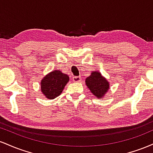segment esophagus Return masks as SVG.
I'll return each mask as SVG.
<instances>
[{
	"mask_svg": "<svg viewBox=\"0 0 153 153\" xmlns=\"http://www.w3.org/2000/svg\"><path fill=\"white\" fill-rule=\"evenodd\" d=\"M73 82H80V76H74V77H73Z\"/></svg>",
	"mask_w": 153,
	"mask_h": 153,
	"instance_id": "34e87169",
	"label": "esophagus"
}]
</instances>
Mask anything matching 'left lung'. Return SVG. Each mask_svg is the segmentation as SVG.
Segmentation results:
<instances>
[{
  "instance_id": "8db88e82",
  "label": "left lung",
  "mask_w": 153,
  "mask_h": 153,
  "mask_svg": "<svg viewBox=\"0 0 153 153\" xmlns=\"http://www.w3.org/2000/svg\"><path fill=\"white\" fill-rule=\"evenodd\" d=\"M85 83L93 94L98 98H103L108 91L109 83L99 72H93L89 77L85 79Z\"/></svg>"
}]
</instances>
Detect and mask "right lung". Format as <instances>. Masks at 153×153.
Segmentation results:
<instances>
[{"mask_svg": "<svg viewBox=\"0 0 153 153\" xmlns=\"http://www.w3.org/2000/svg\"><path fill=\"white\" fill-rule=\"evenodd\" d=\"M69 80V76L59 71L51 72L41 81L42 92L47 99H54L59 96Z\"/></svg>", "mask_w": 153, "mask_h": 153, "instance_id": "obj_1", "label": "right lung"}]
</instances>
